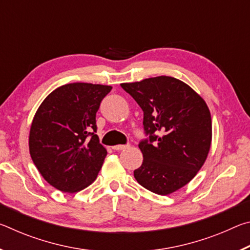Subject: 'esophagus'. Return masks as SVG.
I'll return each instance as SVG.
<instances>
[{"instance_id": "esophagus-1", "label": "esophagus", "mask_w": 250, "mask_h": 250, "mask_svg": "<svg viewBox=\"0 0 250 250\" xmlns=\"http://www.w3.org/2000/svg\"><path fill=\"white\" fill-rule=\"evenodd\" d=\"M126 147H129V146H124V145H118V146H113L112 149L115 151H121V150H125Z\"/></svg>"}]
</instances>
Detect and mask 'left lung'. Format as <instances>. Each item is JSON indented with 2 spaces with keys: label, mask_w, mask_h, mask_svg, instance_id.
<instances>
[{
  "label": "left lung",
  "mask_w": 250,
  "mask_h": 250,
  "mask_svg": "<svg viewBox=\"0 0 250 250\" xmlns=\"http://www.w3.org/2000/svg\"><path fill=\"white\" fill-rule=\"evenodd\" d=\"M121 87L143 111L149 140L139 143L142 166L138 183L159 195H168L194 179L208 155L211 118L205 100L188 84L159 76Z\"/></svg>",
  "instance_id": "obj_1"
}]
</instances>
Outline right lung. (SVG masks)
Segmentation results:
<instances>
[{"mask_svg": "<svg viewBox=\"0 0 250 250\" xmlns=\"http://www.w3.org/2000/svg\"><path fill=\"white\" fill-rule=\"evenodd\" d=\"M111 86L67 83L50 92L29 130V154L41 175L62 192L76 193L97 179L107 150L99 143L96 113Z\"/></svg>", "mask_w": 250, "mask_h": 250, "instance_id": "add662e5", "label": "right lung"}]
</instances>
